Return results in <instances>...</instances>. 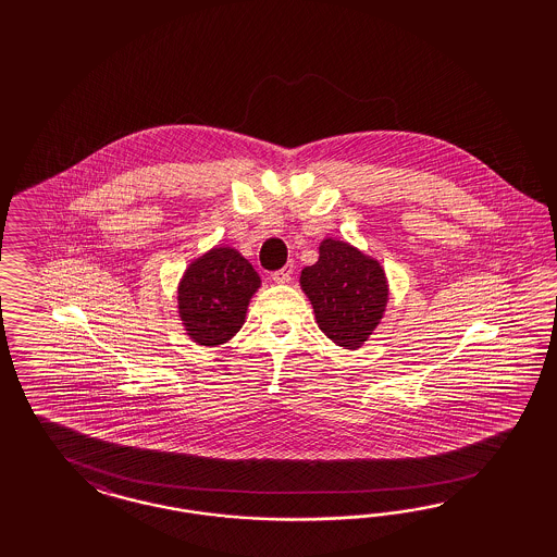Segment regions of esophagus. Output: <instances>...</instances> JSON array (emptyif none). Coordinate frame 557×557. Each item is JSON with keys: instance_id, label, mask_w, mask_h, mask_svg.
Returning <instances> with one entry per match:
<instances>
[{"instance_id": "esophagus-1", "label": "esophagus", "mask_w": 557, "mask_h": 557, "mask_svg": "<svg viewBox=\"0 0 557 557\" xmlns=\"http://www.w3.org/2000/svg\"><path fill=\"white\" fill-rule=\"evenodd\" d=\"M292 273H294V268L286 265V268H282V270L273 271V273H271V280L277 282V284H286V282L292 280Z\"/></svg>"}]
</instances>
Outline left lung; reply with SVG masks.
Listing matches in <instances>:
<instances>
[{
    "mask_svg": "<svg viewBox=\"0 0 557 557\" xmlns=\"http://www.w3.org/2000/svg\"><path fill=\"white\" fill-rule=\"evenodd\" d=\"M319 251V261L302 271L300 284L322 333L338 347L357 349L384 314L386 275L377 261L343 240L324 238Z\"/></svg>",
    "mask_w": 557,
    "mask_h": 557,
    "instance_id": "8db88e82",
    "label": "left lung"
}]
</instances>
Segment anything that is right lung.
I'll return each instance as SVG.
<instances>
[{
  "label": "right lung",
  "instance_id": "1",
  "mask_svg": "<svg viewBox=\"0 0 557 557\" xmlns=\"http://www.w3.org/2000/svg\"><path fill=\"white\" fill-rule=\"evenodd\" d=\"M259 282L253 265L231 247L196 259L177 289L187 335L206 347L226 343L243 326Z\"/></svg>",
  "mask_w": 557,
  "mask_h": 557
}]
</instances>
